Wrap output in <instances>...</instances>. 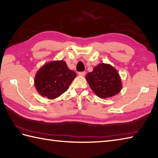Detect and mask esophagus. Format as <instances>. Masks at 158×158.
<instances>
[{
  "label": "esophagus",
  "instance_id": "34e87169",
  "mask_svg": "<svg viewBox=\"0 0 158 158\" xmlns=\"http://www.w3.org/2000/svg\"><path fill=\"white\" fill-rule=\"evenodd\" d=\"M85 71H80V72L78 73V75L80 76H85Z\"/></svg>",
  "mask_w": 158,
  "mask_h": 158
}]
</instances>
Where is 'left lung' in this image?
<instances>
[{"label": "left lung", "instance_id": "obj_1", "mask_svg": "<svg viewBox=\"0 0 158 158\" xmlns=\"http://www.w3.org/2000/svg\"><path fill=\"white\" fill-rule=\"evenodd\" d=\"M86 79L94 93L102 98L114 96L122 89L120 76L110 64H99L87 73Z\"/></svg>", "mask_w": 158, "mask_h": 158}]
</instances>
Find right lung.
<instances>
[{"mask_svg":"<svg viewBox=\"0 0 158 158\" xmlns=\"http://www.w3.org/2000/svg\"><path fill=\"white\" fill-rule=\"evenodd\" d=\"M76 76L75 71L70 70L64 61H53L38 70L34 83L41 96L54 99L67 90Z\"/></svg>","mask_w":158,"mask_h":158,"instance_id":"right-lung-1","label":"right lung"}]
</instances>
